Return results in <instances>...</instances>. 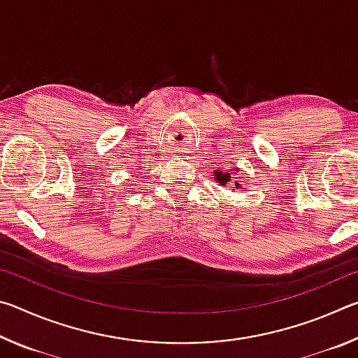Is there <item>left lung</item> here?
Returning <instances> with one entry per match:
<instances>
[{"label": "left lung", "mask_w": 358, "mask_h": 358, "mask_svg": "<svg viewBox=\"0 0 358 358\" xmlns=\"http://www.w3.org/2000/svg\"><path fill=\"white\" fill-rule=\"evenodd\" d=\"M215 180L217 183H221V186H226L230 181V173L222 172V171H215ZM235 187H241V186L238 183H235Z\"/></svg>", "instance_id": "1"}]
</instances>
